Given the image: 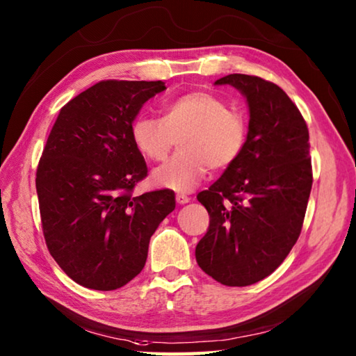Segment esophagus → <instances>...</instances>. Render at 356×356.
Masks as SVG:
<instances>
[{"label": "esophagus", "mask_w": 356, "mask_h": 356, "mask_svg": "<svg viewBox=\"0 0 356 356\" xmlns=\"http://www.w3.org/2000/svg\"><path fill=\"white\" fill-rule=\"evenodd\" d=\"M176 200H177V204H180V205H184V204H188L190 200H191V197H188V196H185V195H177L176 196Z\"/></svg>", "instance_id": "obj_1"}]
</instances>
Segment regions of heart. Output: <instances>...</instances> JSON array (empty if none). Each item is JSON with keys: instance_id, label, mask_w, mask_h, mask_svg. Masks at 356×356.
I'll return each instance as SVG.
<instances>
[{"instance_id": "1", "label": "heart", "mask_w": 356, "mask_h": 356, "mask_svg": "<svg viewBox=\"0 0 356 356\" xmlns=\"http://www.w3.org/2000/svg\"><path fill=\"white\" fill-rule=\"evenodd\" d=\"M132 141L146 160L160 161L180 137V152L159 166L154 182L186 193L202 180L209 166L225 170L241 156L245 121L229 111L225 101L204 90L177 96L163 107L161 120L138 116L132 124Z\"/></svg>"}]
</instances>
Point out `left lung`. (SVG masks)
<instances>
[{
    "label": "left lung",
    "instance_id": "1",
    "mask_svg": "<svg viewBox=\"0 0 356 356\" xmlns=\"http://www.w3.org/2000/svg\"><path fill=\"white\" fill-rule=\"evenodd\" d=\"M215 86L244 96L249 127L241 156L197 195L210 224L196 261L225 286H248L273 274L300 235L313 184L309 135L299 108L275 83L229 74Z\"/></svg>",
    "mask_w": 356,
    "mask_h": 356
}]
</instances>
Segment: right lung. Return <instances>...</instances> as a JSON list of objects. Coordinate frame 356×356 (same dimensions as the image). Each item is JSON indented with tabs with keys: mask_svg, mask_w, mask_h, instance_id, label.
I'll return each instance as SVG.
<instances>
[{
	"mask_svg": "<svg viewBox=\"0 0 356 356\" xmlns=\"http://www.w3.org/2000/svg\"><path fill=\"white\" fill-rule=\"evenodd\" d=\"M161 81H102L57 116L38 163L35 186L44 241L79 285L112 291L145 268L149 240L176 209L174 191L132 196L147 166L132 141L146 101Z\"/></svg>",
	"mask_w": 356,
	"mask_h": 356,
	"instance_id": "right-lung-1",
	"label": "right lung"
}]
</instances>
